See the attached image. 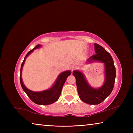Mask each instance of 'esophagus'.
<instances>
[{"instance_id": "esophagus-1", "label": "esophagus", "mask_w": 133, "mask_h": 133, "mask_svg": "<svg viewBox=\"0 0 133 133\" xmlns=\"http://www.w3.org/2000/svg\"><path fill=\"white\" fill-rule=\"evenodd\" d=\"M76 68V67L75 66H71V71L74 70H75Z\"/></svg>"}]
</instances>
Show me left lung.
<instances>
[{"label":"left lung","mask_w":133,"mask_h":133,"mask_svg":"<svg viewBox=\"0 0 133 133\" xmlns=\"http://www.w3.org/2000/svg\"><path fill=\"white\" fill-rule=\"evenodd\" d=\"M94 50L96 54L90 56L87 62H100L104 64L105 78L103 85L98 89L94 88L89 84L82 71L76 70L73 72V75L76 77L80 98L83 102L92 105L100 104L110 95L113 89L116 78V68L110 54L96 43H94Z\"/></svg>","instance_id":"left-lung-1"}]
</instances>
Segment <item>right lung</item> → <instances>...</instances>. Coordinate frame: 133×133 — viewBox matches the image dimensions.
<instances>
[{
  "label": "right lung",
  "mask_w": 133,
  "mask_h": 133,
  "mask_svg": "<svg viewBox=\"0 0 133 133\" xmlns=\"http://www.w3.org/2000/svg\"><path fill=\"white\" fill-rule=\"evenodd\" d=\"M40 47H41L40 44L37 45L34 49L29 51L28 54L26 55L23 62L21 65L20 81H21V86L23 91L25 92L27 95L30 98V100L33 102L39 105H49L56 102L58 100V98H59L60 94H61L63 86L67 77L71 75V71L70 70H67L60 73L58 75L57 79L56 80L55 83H54L52 86L50 88L45 90H43L41 91H33L27 88L24 85L22 78V72L23 65L27 57L31 53H32L34 50L36 49H39Z\"/></svg>",
  "instance_id": "obj_1"
}]
</instances>
